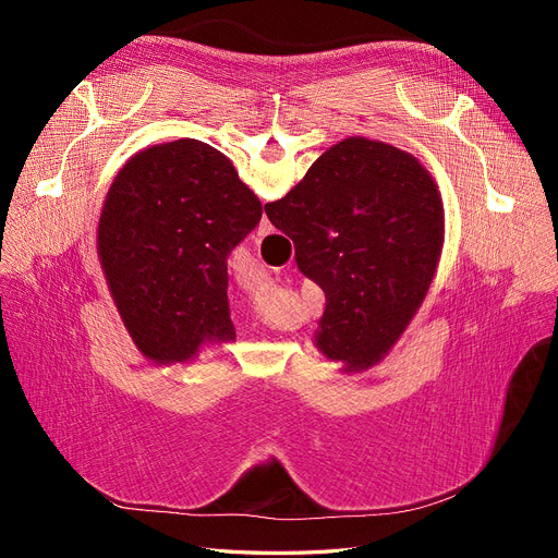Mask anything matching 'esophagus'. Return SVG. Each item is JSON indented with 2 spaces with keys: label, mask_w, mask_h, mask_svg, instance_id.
I'll return each mask as SVG.
<instances>
[{
  "label": "esophagus",
  "mask_w": 558,
  "mask_h": 558,
  "mask_svg": "<svg viewBox=\"0 0 558 558\" xmlns=\"http://www.w3.org/2000/svg\"><path fill=\"white\" fill-rule=\"evenodd\" d=\"M272 232V223L267 221V216L260 218V226H258V238H265V234Z\"/></svg>",
  "instance_id": "obj_1"
}]
</instances>
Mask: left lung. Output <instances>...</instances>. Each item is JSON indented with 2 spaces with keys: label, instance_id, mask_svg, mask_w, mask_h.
Masks as SVG:
<instances>
[{
  "label": "left lung",
  "instance_id": "obj_1",
  "mask_svg": "<svg viewBox=\"0 0 558 558\" xmlns=\"http://www.w3.org/2000/svg\"><path fill=\"white\" fill-rule=\"evenodd\" d=\"M263 216L260 199L214 146L177 140L134 154L97 223V256L134 347L183 365L234 342L228 256Z\"/></svg>",
  "mask_w": 558,
  "mask_h": 558
}]
</instances>
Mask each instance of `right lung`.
<instances>
[{
	"instance_id": "add662e5",
	"label": "right lung",
	"mask_w": 558,
	"mask_h": 558,
	"mask_svg": "<svg viewBox=\"0 0 558 558\" xmlns=\"http://www.w3.org/2000/svg\"><path fill=\"white\" fill-rule=\"evenodd\" d=\"M265 214L326 293L314 347L342 373L381 363L442 256L445 205L430 172L393 144L347 137Z\"/></svg>"
}]
</instances>
